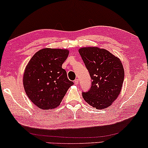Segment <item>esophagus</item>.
I'll return each mask as SVG.
<instances>
[{
    "instance_id": "obj_1",
    "label": "esophagus",
    "mask_w": 148,
    "mask_h": 148,
    "mask_svg": "<svg viewBox=\"0 0 148 148\" xmlns=\"http://www.w3.org/2000/svg\"><path fill=\"white\" fill-rule=\"evenodd\" d=\"M74 83H75V84H76V85L79 84V79H75Z\"/></svg>"
}]
</instances>
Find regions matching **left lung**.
I'll list each match as a JSON object with an SVG mask.
<instances>
[{"label": "left lung", "mask_w": 148, "mask_h": 148, "mask_svg": "<svg viewBox=\"0 0 148 148\" xmlns=\"http://www.w3.org/2000/svg\"><path fill=\"white\" fill-rule=\"evenodd\" d=\"M79 53L92 80L90 90L82 93L84 99L97 109L107 108L122 90L124 78L122 62L109 51L97 47H82Z\"/></svg>", "instance_id": "1"}]
</instances>
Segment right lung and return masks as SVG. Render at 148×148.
Returning a JSON list of instances; mask_svg holds the SVG:
<instances>
[{"label": "right lung", "mask_w": 148, "mask_h": 148, "mask_svg": "<svg viewBox=\"0 0 148 148\" xmlns=\"http://www.w3.org/2000/svg\"><path fill=\"white\" fill-rule=\"evenodd\" d=\"M69 51L43 48L35 53L26 65L23 84L26 95L36 106L51 109L58 106L73 82L62 69Z\"/></svg>", "instance_id": "obj_1"}]
</instances>
